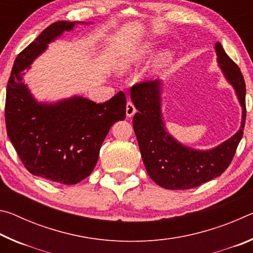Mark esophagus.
Segmentation results:
<instances>
[{
	"label": "esophagus",
	"mask_w": 253,
	"mask_h": 253,
	"mask_svg": "<svg viewBox=\"0 0 253 253\" xmlns=\"http://www.w3.org/2000/svg\"><path fill=\"white\" fill-rule=\"evenodd\" d=\"M135 113H136V108H135L134 104H132V102H130V101H128L127 105H126V115H127V117L134 116Z\"/></svg>",
	"instance_id": "1"
}]
</instances>
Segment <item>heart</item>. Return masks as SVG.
Returning <instances> with one entry per match:
<instances>
[{"instance_id": "heart-1", "label": "heart", "mask_w": 253, "mask_h": 253, "mask_svg": "<svg viewBox=\"0 0 253 253\" xmlns=\"http://www.w3.org/2000/svg\"><path fill=\"white\" fill-rule=\"evenodd\" d=\"M154 52H155V44L152 43V42H145V43L137 45L134 49H130L125 55H123L121 58V60H119V69L128 70L132 67L138 66L151 58ZM169 61L170 53L162 52L153 61L151 71L153 74H157V72H160L164 68L168 67Z\"/></svg>"}]
</instances>
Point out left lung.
I'll list each match as a JSON object with an SVG mask.
<instances>
[{
	"mask_svg": "<svg viewBox=\"0 0 253 253\" xmlns=\"http://www.w3.org/2000/svg\"><path fill=\"white\" fill-rule=\"evenodd\" d=\"M216 61L226 81L232 85L242 108L240 129L217 145L200 151L177 142L166 129L162 114V81L151 80L132 85L130 98L137 113L132 126L147 173L168 190H187L209 182L230 165L243 136L246 123V83L240 68L230 59L220 42L215 43Z\"/></svg>",
	"mask_w": 253,
	"mask_h": 253,
	"instance_id": "8db88e82",
	"label": "left lung"
}]
</instances>
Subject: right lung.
Listing matches in <instances>:
<instances>
[{
    "label": "right lung",
    "instance_id": "add662e5",
    "mask_svg": "<svg viewBox=\"0 0 253 253\" xmlns=\"http://www.w3.org/2000/svg\"><path fill=\"white\" fill-rule=\"evenodd\" d=\"M58 21L40 33L18 57L6 88L8 139L30 173L60 184H77L95 169L110 127L126 117V96L119 91L104 104L81 96L39 102L22 79L25 69L48 44L76 24Z\"/></svg>",
    "mask_w": 253,
    "mask_h": 253
}]
</instances>
